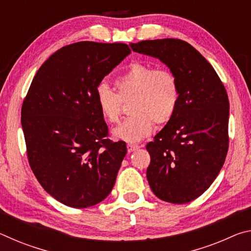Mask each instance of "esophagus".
<instances>
[{
	"label": "esophagus",
	"mask_w": 251,
	"mask_h": 251,
	"mask_svg": "<svg viewBox=\"0 0 251 251\" xmlns=\"http://www.w3.org/2000/svg\"><path fill=\"white\" fill-rule=\"evenodd\" d=\"M139 148L138 145H136V144H127V151L128 152H133L135 151H137Z\"/></svg>",
	"instance_id": "34e87169"
}]
</instances>
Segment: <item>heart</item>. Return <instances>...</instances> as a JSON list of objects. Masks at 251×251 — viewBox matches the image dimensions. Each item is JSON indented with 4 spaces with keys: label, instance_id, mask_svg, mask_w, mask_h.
Returning a JSON list of instances; mask_svg holds the SVG:
<instances>
[{
    "label": "heart",
    "instance_id": "b5f03b06",
    "mask_svg": "<svg viewBox=\"0 0 251 251\" xmlns=\"http://www.w3.org/2000/svg\"><path fill=\"white\" fill-rule=\"evenodd\" d=\"M116 92L107 84H97L94 100L106 122L117 123L122 101L130 100L129 117L113 130L114 137L126 142H139L150 136L156 125L171 122L179 104L180 90L176 75L166 67L154 69L135 61L114 79Z\"/></svg>",
    "mask_w": 251,
    "mask_h": 251
}]
</instances>
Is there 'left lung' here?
<instances>
[{
	"mask_svg": "<svg viewBox=\"0 0 251 251\" xmlns=\"http://www.w3.org/2000/svg\"><path fill=\"white\" fill-rule=\"evenodd\" d=\"M134 52L165 63L179 84L175 115L147 144V180L157 197L172 203L198 198L216 179L226 159L229 100L209 62L177 39L130 43Z\"/></svg>",
	"mask_w": 251,
	"mask_h": 251,
	"instance_id": "8db88e82",
	"label": "left lung"
}]
</instances>
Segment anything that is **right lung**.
Returning <instances> with one entry per match:
<instances>
[{
    "instance_id": "right-lung-1",
    "label": "right lung",
    "mask_w": 251,
    "mask_h": 251,
    "mask_svg": "<svg viewBox=\"0 0 251 251\" xmlns=\"http://www.w3.org/2000/svg\"><path fill=\"white\" fill-rule=\"evenodd\" d=\"M129 53L124 43L63 46L40 67L23 100L29 167L46 192L66 206H94L115 184L126 144L107 138L94 91Z\"/></svg>"
}]
</instances>
